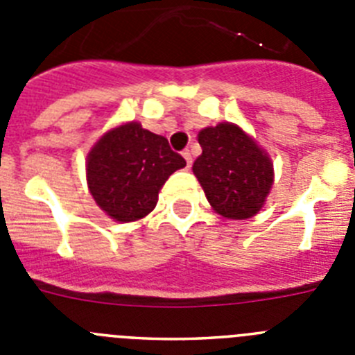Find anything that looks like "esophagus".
<instances>
[{
  "label": "esophagus",
  "mask_w": 355,
  "mask_h": 355,
  "mask_svg": "<svg viewBox=\"0 0 355 355\" xmlns=\"http://www.w3.org/2000/svg\"><path fill=\"white\" fill-rule=\"evenodd\" d=\"M181 155H183L184 162H187V167H188V168L192 167V155H190V150H188V149H184L183 153H181Z\"/></svg>",
  "instance_id": "obj_1"
}]
</instances>
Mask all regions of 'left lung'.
Masks as SVG:
<instances>
[{
	"label": "left lung",
	"instance_id": "obj_1",
	"mask_svg": "<svg viewBox=\"0 0 355 355\" xmlns=\"http://www.w3.org/2000/svg\"><path fill=\"white\" fill-rule=\"evenodd\" d=\"M199 144L202 155L192 171L211 208L233 220L256 215L274 183L270 156L231 122L200 130Z\"/></svg>",
	"mask_w": 355,
	"mask_h": 355
}]
</instances>
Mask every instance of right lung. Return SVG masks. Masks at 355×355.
<instances>
[{
	"label": "right lung",
	"mask_w": 355,
	"mask_h": 355,
	"mask_svg": "<svg viewBox=\"0 0 355 355\" xmlns=\"http://www.w3.org/2000/svg\"><path fill=\"white\" fill-rule=\"evenodd\" d=\"M187 165L162 135L126 122L106 131L87 156V183L97 206L117 222H135L155 209L158 192Z\"/></svg>",
	"instance_id": "right-lung-1"
}]
</instances>
